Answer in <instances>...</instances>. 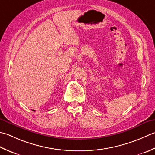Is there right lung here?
<instances>
[{"instance_id": "obj_1", "label": "right lung", "mask_w": 155, "mask_h": 155, "mask_svg": "<svg viewBox=\"0 0 155 155\" xmlns=\"http://www.w3.org/2000/svg\"><path fill=\"white\" fill-rule=\"evenodd\" d=\"M33 111H34V112H35V110H33Z\"/></svg>"}]
</instances>
